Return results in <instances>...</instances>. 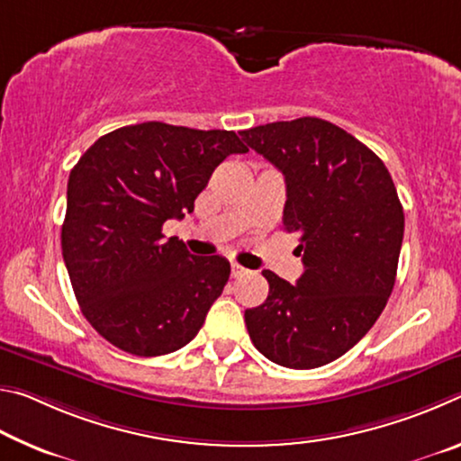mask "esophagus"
Segmentation results:
<instances>
[{
    "instance_id": "1",
    "label": "esophagus",
    "mask_w": 461,
    "mask_h": 461,
    "mask_svg": "<svg viewBox=\"0 0 461 461\" xmlns=\"http://www.w3.org/2000/svg\"><path fill=\"white\" fill-rule=\"evenodd\" d=\"M246 272H248V270H246L244 267H240V264H236V262L231 264V276H233V278H238V276H244Z\"/></svg>"
}]
</instances>
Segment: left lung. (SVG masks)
I'll use <instances>...</instances> for the list:
<instances>
[{"label": "left lung", "mask_w": 461, "mask_h": 461, "mask_svg": "<svg viewBox=\"0 0 461 461\" xmlns=\"http://www.w3.org/2000/svg\"><path fill=\"white\" fill-rule=\"evenodd\" d=\"M286 183L283 223L301 231L296 285L264 270L268 296L246 309L270 362L311 370L338 360L376 323L393 293L404 213L388 168L331 122L299 118L240 131Z\"/></svg>", "instance_id": "8db88e82"}]
</instances>
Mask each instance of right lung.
Listing matches in <instances>:
<instances>
[{
	"instance_id": "add662e5",
	"label": "right lung",
	"mask_w": 461,
	"mask_h": 461,
	"mask_svg": "<svg viewBox=\"0 0 461 461\" xmlns=\"http://www.w3.org/2000/svg\"><path fill=\"white\" fill-rule=\"evenodd\" d=\"M248 148L228 130L144 122L101 136L71 170L62 258L83 315L123 352L186 346L230 278L221 256H193L162 225L194 209L213 170Z\"/></svg>"
}]
</instances>
